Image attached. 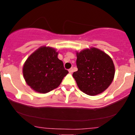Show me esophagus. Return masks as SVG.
I'll use <instances>...</instances> for the list:
<instances>
[{"mask_svg":"<svg viewBox=\"0 0 135 135\" xmlns=\"http://www.w3.org/2000/svg\"><path fill=\"white\" fill-rule=\"evenodd\" d=\"M69 72L70 74H72V73L73 72H74V70H73L72 68H71V69H70L69 70Z\"/></svg>","mask_w":135,"mask_h":135,"instance_id":"1","label":"esophagus"}]
</instances>
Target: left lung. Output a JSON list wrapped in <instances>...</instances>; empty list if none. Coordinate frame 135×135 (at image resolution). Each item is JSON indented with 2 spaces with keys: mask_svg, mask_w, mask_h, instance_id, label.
I'll use <instances>...</instances> for the list:
<instances>
[{
  "mask_svg": "<svg viewBox=\"0 0 135 135\" xmlns=\"http://www.w3.org/2000/svg\"><path fill=\"white\" fill-rule=\"evenodd\" d=\"M76 55L78 70L73 73V77L80 90L90 96L106 90L115 75V66L110 56L96 47L77 51Z\"/></svg>",
  "mask_w": 135,
  "mask_h": 135,
  "instance_id": "left-lung-1",
  "label": "left lung"
}]
</instances>
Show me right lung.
Returning <instances> with one entry per match:
<instances>
[{
	"label": "right lung",
	"instance_id": "1",
	"mask_svg": "<svg viewBox=\"0 0 135 135\" xmlns=\"http://www.w3.org/2000/svg\"><path fill=\"white\" fill-rule=\"evenodd\" d=\"M56 49L41 46L29 56L23 65V75L26 83L33 91L46 93L58 88L68 74Z\"/></svg>",
	"mask_w": 135,
	"mask_h": 135
}]
</instances>
